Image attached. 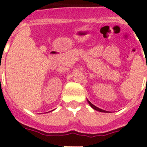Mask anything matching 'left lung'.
<instances>
[{
    "mask_svg": "<svg viewBox=\"0 0 147 147\" xmlns=\"http://www.w3.org/2000/svg\"><path fill=\"white\" fill-rule=\"evenodd\" d=\"M88 104H89V105H91V107H92V108H93V109L96 110V111H100V112H106V111H104V110L100 109V108H99V107H96V106H94V105H93V104H92V103L90 102L89 100H88Z\"/></svg>",
    "mask_w": 147,
    "mask_h": 147,
    "instance_id": "left-lung-1",
    "label": "left lung"
}]
</instances>
